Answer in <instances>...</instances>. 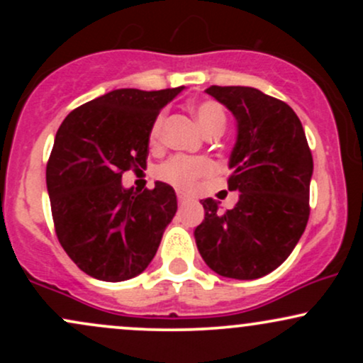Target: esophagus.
<instances>
[{
  "instance_id": "34e87169",
  "label": "esophagus",
  "mask_w": 363,
  "mask_h": 363,
  "mask_svg": "<svg viewBox=\"0 0 363 363\" xmlns=\"http://www.w3.org/2000/svg\"><path fill=\"white\" fill-rule=\"evenodd\" d=\"M177 199H179V205H186V203L189 201V196L184 194V193H181V191H179V193H177Z\"/></svg>"
}]
</instances>
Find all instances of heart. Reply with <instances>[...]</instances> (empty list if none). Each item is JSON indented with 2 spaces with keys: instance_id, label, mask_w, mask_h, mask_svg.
<instances>
[{
  "instance_id": "obj_1",
  "label": "heart",
  "mask_w": 363,
  "mask_h": 363,
  "mask_svg": "<svg viewBox=\"0 0 363 363\" xmlns=\"http://www.w3.org/2000/svg\"><path fill=\"white\" fill-rule=\"evenodd\" d=\"M191 111H193L196 121H198V124L206 135L215 131L222 133L225 124H227V114L216 101L196 102L191 107ZM162 124H164V116L160 114L153 123L152 131H150V141L152 143H157L158 138H160ZM211 170H213V164L208 158L177 155L170 158L158 169V176L164 179L165 182H170V184L181 187V189H193L198 179L211 174Z\"/></svg>"
}]
</instances>
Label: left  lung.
Segmentation results:
<instances>
[{"instance_id": "1", "label": "left lung", "mask_w": 363, "mask_h": 363, "mask_svg": "<svg viewBox=\"0 0 363 363\" xmlns=\"http://www.w3.org/2000/svg\"><path fill=\"white\" fill-rule=\"evenodd\" d=\"M234 114L237 140L228 189L239 201L225 213L201 199L198 251L215 273L256 280L277 269L297 245L309 220L312 153L301 119L289 104L252 86L206 89Z\"/></svg>"}]
</instances>
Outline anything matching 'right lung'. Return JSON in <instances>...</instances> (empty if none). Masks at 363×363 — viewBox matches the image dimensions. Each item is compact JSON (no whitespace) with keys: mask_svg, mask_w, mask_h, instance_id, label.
Masks as SVG:
<instances>
[{"mask_svg":"<svg viewBox=\"0 0 363 363\" xmlns=\"http://www.w3.org/2000/svg\"><path fill=\"white\" fill-rule=\"evenodd\" d=\"M181 90H112L69 112L57 129L45 169L54 228L74 264L97 280L145 272L176 215L169 184L138 193L121 179L147 167L153 123Z\"/></svg>","mask_w":363,"mask_h":363,"instance_id":"add662e5","label":"right lung"}]
</instances>
